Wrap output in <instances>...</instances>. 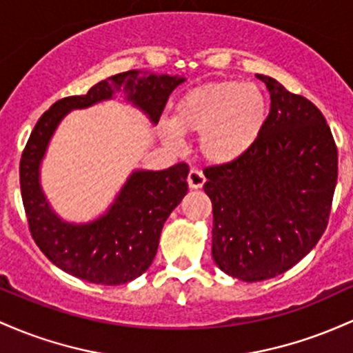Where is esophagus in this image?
<instances>
[{"instance_id": "esophagus-1", "label": "esophagus", "mask_w": 353, "mask_h": 353, "mask_svg": "<svg viewBox=\"0 0 353 353\" xmlns=\"http://www.w3.org/2000/svg\"><path fill=\"white\" fill-rule=\"evenodd\" d=\"M206 183V177H204V174L201 172V170L197 169H191L188 174V184L191 189H201Z\"/></svg>"}]
</instances>
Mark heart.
Returning <instances> with one entry per match:
<instances>
[{"mask_svg": "<svg viewBox=\"0 0 353 353\" xmlns=\"http://www.w3.org/2000/svg\"><path fill=\"white\" fill-rule=\"evenodd\" d=\"M270 119V100L256 83L218 80L197 85L174 105L172 123L161 135L170 145L181 134L199 135V152L209 164L226 165L246 156L259 141Z\"/></svg>", "mask_w": 353, "mask_h": 353, "instance_id": "obj_1", "label": "heart"}]
</instances>
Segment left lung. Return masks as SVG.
<instances>
[{"mask_svg": "<svg viewBox=\"0 0 353 353\" xmlns=\"http://www.w3.org/2000/svg\"><path fill=\"white\" fill-rule=\"evenodd\" d=\"M270 119L241 159L204 170L212 203V258L230 276L263 281L315 248L330 216L339 154L323 114L274 79Z\"/></svg>", "mask_w": 353, "mask_h": 353, "instance_id": "1", "label": "left lung"}]
</instances>
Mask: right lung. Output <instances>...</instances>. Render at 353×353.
I'll list each match as a JSON object with an SVG mask.
<instances>
[{"mask_svg":"<svg viewBox=\"0 0 353 353\" xmlns=\"http://www.w3.org/2000/svg\"><path fill=\"white\" fill-rule=\"evenodd\" d=\"M184 80L130 70L95 83L85 95L58 100L37 122L19 161L23 206L34 243L65 273L97 285L141 276L156 258L165 219L188 194L189 168L179 162L164 170H134L105 214L90 223H67L55 214L40 184L41 161L58 123L75 108L114 99L115 92H123L127 102L157 123L169 95Z\"/></svg>","mask_w":353,"mask_h":353,"instance_id":"1","label":"right lung"}]
</instances>
